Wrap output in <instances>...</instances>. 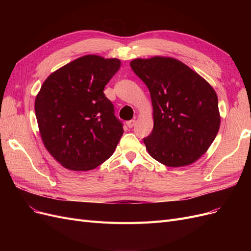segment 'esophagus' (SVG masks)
<instances>
[{"instance_id": "esophagus-1", "label": "esophagus", "mask_w": 251, "mask_h": 251, "mask_svg": "<svg viewBox=\"0 0 251 251\" xmlns=\"http://www.w3.org/2000/svg\"><path fill=\"white\" fill-rule=\"evenodd\" d=\"M135 123L136 121L135 120H128V121H126V126L128 127V128H132L134 126H135Z\"/></svg>"}]
</instances>
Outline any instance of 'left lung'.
I'll return each mask as SVG.
<instances>
[{"mask_svg": "<svg viewBox=\"0 0 251 251\" xmlns=\"http://www.w3.org/2000/svg\"><path fill=\"white\" fill-rule=\"evenodd\" d=\"M130 65L147 85L153 103L154 127L143 138L149 154L173 168L195 162L208 150L220 127L215 90L175 58H136Z\"/></svg>", "mask_w": 251, "mask_h": 251, "instance_id": "8db88e82", "label": "left lung"}]
</instances>
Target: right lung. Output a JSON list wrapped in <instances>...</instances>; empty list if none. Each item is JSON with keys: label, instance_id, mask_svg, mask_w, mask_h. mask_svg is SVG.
<instances>
[{"label": "right lung", "instance_id": "add662e5", "mask_svg": "<svg viewBox=\"0 0 251 251\" xmlns=\"http://www.w3.org/2000/svg\"><path fill=\"white\" fill-rule=\"evenodd\" d=\"M120 68L117 58L81 56L53 72L35 98L45 147L66 169L90 171L109 159L124 134L103 89Z\"/></svg>", "mask_w": 251, "mask_h": 251}]
</instances>
